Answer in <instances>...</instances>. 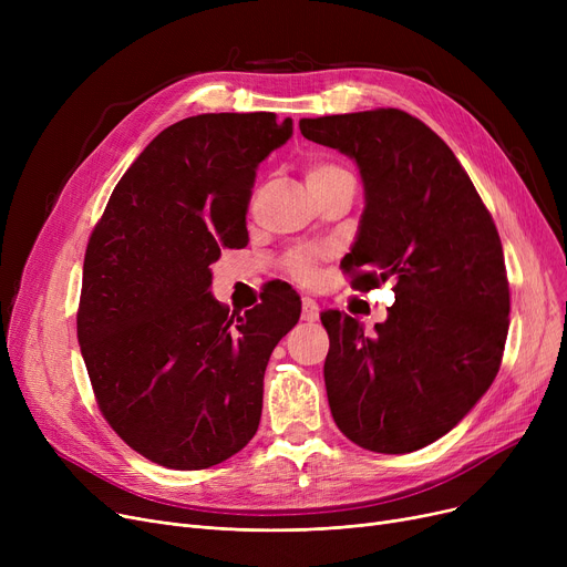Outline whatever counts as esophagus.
Instances as JSON below:
<instances>
[{"mask_svg":"<svg viewBox=\"0 0 567 567\" xmlns=\"http://www.w3.org/2000/svg\"><path fill=\"white\" fill-rule=\"evenodd\" d=\"M301 319H303V321H317V319H319V306H317L315 299H310V296H306V299H303Z\"/></svg>","mask_w":567,"mask_h":567,"instance_id":"1","label":"esophagus"}]
</instances>
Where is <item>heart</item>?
Masks as SVG:
<instances>
[{"mask_svg":"<svg viewBox=\"0 0 567 567\" xmlns=\"http://www.w3.org/2000/svg\"><path fill=\"white\" fill-rule=\"evenodd\" d=\"M342 174H349V172L336 163H312L308 167V184L323 182V178H333V176H342ZM317 257L319 255L315 250L293 252L287 261L289 276L299 282H312L317 278Z\"/></svg>","mask_w":567,"mask_h":567,"instance_id":"obj_1","label":"heart"}]
</instances>
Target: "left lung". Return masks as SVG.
Here are the masks:
<instances>
[{"instance_id":"8db88e82","label":"left lung","mask_w":567,"mask_h":567,"mask_svg":"<svg viewBox=\"0 0 567 567\" xmlns=\"http://www.w3.org/2000/svg\"><path fill=\"white\" fill-rule=\"evenodd\" d=\"M299 128L361 172L365 208L344 271H360L359 289L395 280L374 333L340 310L321 312L333 421L365 451L425 449L487 393L501 365L511 289L496 225L421 118L381 107L301 118Z\"/></svg>"}]
</instances>
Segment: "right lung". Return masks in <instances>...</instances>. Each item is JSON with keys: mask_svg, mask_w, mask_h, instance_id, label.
<instances>
[{"mask_svg": "<svg viewBox=\"0 0 567 567\" xmlns=\"http://www.w3.org/2000/svg\"><path fill=\"white\" fill-rule=\"evenodd\" d=\"M291 133L274 112L172 124L126 169L89 238L82 359L105 421L161 466L220 464L259 427L264 372L301 301L276 291L229 315L212 264L248 244L255 172Z\"/></svg>", "mask_w": 567, "mask_h": 567, "instance_id": "1", "label": "right lung"}]
</instances>
